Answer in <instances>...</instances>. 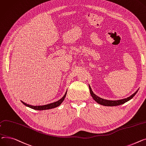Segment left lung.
<instances>
[{"mask_svg":"<svg viewBox=\"0 0 146 146\" xmlns=\"http://www.w3.org/2000/svg\"><path fill=\"white\" fill-rule=\"evenodd\" d=\"M89 88H90V94H91V96H92V97L93 98V99L95 100L97 103L102 105V106H110V107H112V106H119V105H121L124 104L125 102H127L128 101L130 100L131 98H133V97L135 95L137 92L138 90L137 91L135 92H134L132 95L128 97L127 98H124V99H122V100H115V101H112V100H105L103 98H101L99 97H98L97 96H96L95 94L93 92V91L91 90V87L89 85Z\"/></svg>","mask_w":146,"mask_h":146,"instance_id":"1","label":"left lung"}]
</instances>
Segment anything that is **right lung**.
<instances>
[{"instance_id":"obj_1","label":"right lung","mask_w":146,"mask_h":146,"mask_svg":"<svg viewBox=\"0 0 146 146\" xmlns=\"http://www.w3.org/2000/svg\"><path fill=\"white\" fill-rule=\"evenodd\" d=\"M66 92L67 91L65 92V95L63 96V97L62 98L60 99L59 100L56 101V102H52V103H50V104H46V105H44V106H31V105H29V104H26L25 102H23L22 101H21V102H22V103L26 106L27 107H28L31 108H32L33 110H49V109H52V108H55V107H58L59 106H60L62 102L64 101L65 97H66Z\"/></svg>"}]
</instances>
